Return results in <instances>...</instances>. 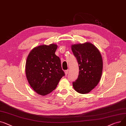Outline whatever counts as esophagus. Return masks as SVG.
I'll use <instances>...</instances> for the list:
<instances>
[{
  "instance_id": "34e87169",
  "label": "esophagus",
  "mask_w": 126,
  "mask_h": 126,
  "mask_svg": "<svg viewBox=\"0 0 126 126\" xmlns=\"http://www.w3.org/2000/svg\"><path fill=\"white\" fill-rule=\"evenodd\" d=\"M68 72H69V70H68L64 71V73H65V75H67V74H68Z\"/></svg>"
}]
</instances>
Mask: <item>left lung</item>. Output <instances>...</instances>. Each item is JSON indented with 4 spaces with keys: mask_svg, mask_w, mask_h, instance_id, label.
Listing matches in <instances>:
<instances>
[{
    "mask_svg": "<svg viewBox=\"0 0 126 126\" xmlns=\"http://www.w3.org/2000/svg\"><path fill=\"white\" fill-rule=\"evenodd\" d=\"M71 49L79 64L78 79L73 82L80 94L90 93L98 85L103 71V60L98 49L90 42L72 45Z\"/></svg>",
    "mask_w": 126,
    "mask_h": 126,
    "instance_id": "obj_1",
    "label": "left lung"
}]
</instances>
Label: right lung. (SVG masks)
<instances>
[{
  "label": "right lung",
  "instance_id": "right-lung-1",
  "mask_svg": "<svg viewBox=\"0 0 126 126\" xmlns=\"http://www.w3.org/2000/svg\"><path fill=\"white\" fill-rule=\"evenodd\" d=\"M57 45L51 44L33 48L25 64L27 80L37 94L46 95L54 90L64 76L60 58L55 54Z\"/></svg>",
  "mask_w": 126,
  "mask_h": 126
}]
</instances>
